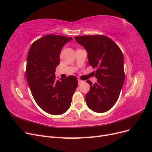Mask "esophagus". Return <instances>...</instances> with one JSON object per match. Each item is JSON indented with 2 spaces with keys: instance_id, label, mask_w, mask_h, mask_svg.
Listing matches in <instances>:
<instances>
[{
  "instance_id": "obj_1",
  "label": "esophagus",
  "mask_w": 152,
  "mask_h": 152,
  "mask_svg": "<svg viewBox=\"0 0 152 152\" xmlns=\"http://www.w3.org/2000/svg\"><path fill=\"white\" fill-rule=\"evenodd\" d=\"M78 82H79V84H80L82 83V82H83V81H82V80H80V79H78Z\"/></svg>"
}]
</instances>
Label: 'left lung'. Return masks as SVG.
I'll list each match as a JSON object with an SVG mask.
<instances>
[{
    "label": "left lung",
    "mask_w": 152,
    "mask_h": 152,
    "mask_svg": "<svg viewBox=\"0 0 152 152\" xmlns=\"http://www.w3.org/2000/svg\"><path fill=\"white\" fill-rule=\"evenodd\" d=\"M75 39L87 50L89 65L96 68L97 82L92 84L87 80L90 90L85 96L86 104L95 112H107L117 102L125 79L122 50L103 35L77 36Z\"/></svg>",
    "instance_id": "left-lung-1"
}]
</instances>
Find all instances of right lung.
<instances>
[{"instance_id":"obj_1","label":"right lung","mask_w":152,"mask_h":152,"mask_svg":"<svg viewBox=\"0 0 152 152\" xmlns=\"http://www.w3.org/2000/svg\"><path fill=\"white\" fill-rule=\"evenodd\" d=\"M72 39L54 34L45 35L31 44L27 56L26 77L31 94L41 109L54 115L70 108L78 86L75 76L58 80L54 74L61 48Z\"/></svg>"}]
</instances>
